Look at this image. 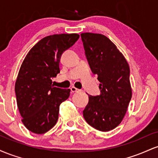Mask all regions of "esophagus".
<instances>
[{"instance_id": "esophagus-1", "label": "esophagus", "mask_w": 158, "mask_h": 158, "mask_svg": "<svg viewBox=\"0 0 158 158\" xmlns=\"http://www.w3.org/2000/svg\"><path fill=\"white\" fill-rule=\"evenodd\" d=\"M70 90H71V91L73 92V93H76V92L80 91V90H79L78 88H75V87H71V88H70Z\"/></svg>"}]
</instances>
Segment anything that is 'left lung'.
<instances>
[{
    "label": "left lung",
    "instance_id": "left-lung-1",
    "mask_svg": "<svg viewBox=\"0 0 158 158\" xmlns=\"http://www.w3.org/2000/svg\"><path fill=\"white\" fill-rule=\"evenodd\" d=\"M81 38L91 71L100 81V94L89 95L83 117L96 129L110 131L122 122L131 99L129 66L106 35L85 32Z\"/></svg>",
    "mask_w": 158,
    "mask_h": 158
}]
</instances>
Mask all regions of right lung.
<instances>
[{
  "label": "right lung",
  "mask_w": 158,
  "mask_h": 158,
  "mask_svg": "<svg viewBox=\"0 0 158 158\" xmlns=\"http://www.w3.org/2000/svg\"><path fill=\"white\" fill-rule=\"evenodd\" d=\"M79 38L76 33L47 36L32 47L23 61L15 91L22 123L29 131L46 133L57 122L59 106L69 97L70 90L54 87L52 79L60 73L62 53Z\"/></svg>",
  "instance_id": "obj_1"
}]
</instances>
